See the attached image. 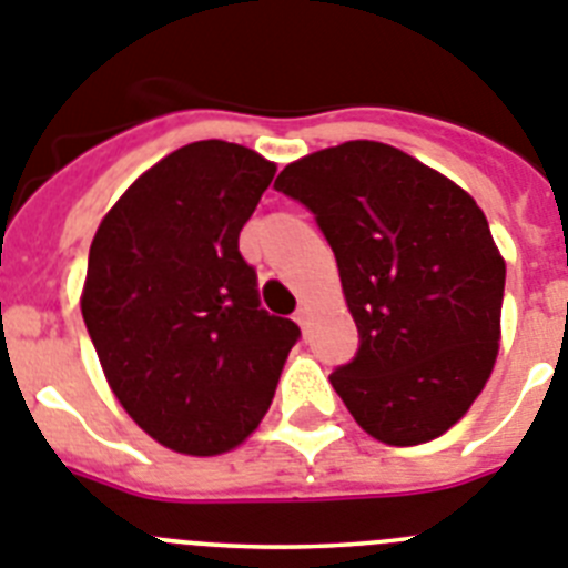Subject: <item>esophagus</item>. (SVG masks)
I'll return each instance as SVG.
<instances>
[{"mask_svg":"<svg viewBox=\"0 0 568 568\" xmlns=\"http://www.w3.org/2000/svg\"><path fill=\"white\" fill-rule=\"evenodd\" d=\"M294 320H297L300 328H308V305H300L297 314H294Z\"/></svg>","mask_w":568,"mask_h":568,"instance_id":"34e87169","label":"esophagus"}]
</instances>
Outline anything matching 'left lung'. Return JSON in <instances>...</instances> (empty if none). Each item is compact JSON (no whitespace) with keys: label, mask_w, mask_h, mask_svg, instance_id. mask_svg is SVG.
<instances>
[{"label":"left lung","mask_w":568,"mask_h":568,"mask_svg":"<svg viewBox=\"0 0 568 568\" xmlns=\"http://www.w3.org/2000/svg\"><path fill=\"white\" fill-rule=\"evenodd\" d=\"M274 189L312 209L337 256L359 352L332 374L386 446L446 434L495 368L506 260L471 194L386 142L291 162Z\"/></svg>","instance_id":"8db88e82"}]
</instances>
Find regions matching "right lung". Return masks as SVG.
Wrapping results in <instances>:
<instances>
[{"label":"right lung","instance_id":"add662e5","mask_svg":"<svg viewBox=\"0 0 568 568\" xmlns=\"http://www.w3.org/2000/svg\"><path fill=\"white\" fill-rule=\"evenodd\" d=\"M277 165L236 142L176 148L93 234L82 317L108 386L160 446L225 455L256 432L300 328L260 308L240 231Z\"/></svg>","mask_w":568,"mask_h":568}]
</instances>
